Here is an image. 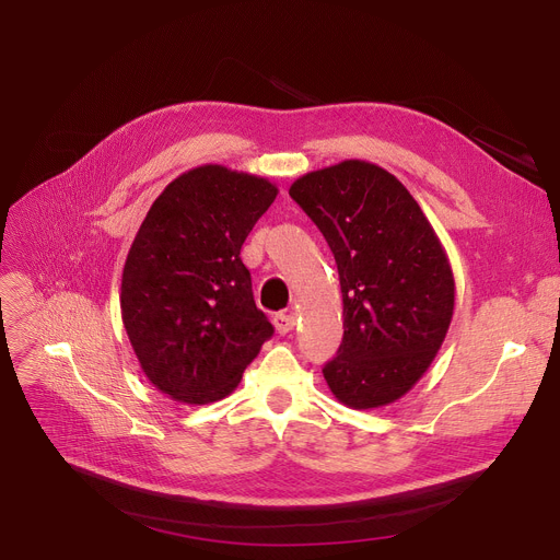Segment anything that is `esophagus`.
<instances>
[{"label": "esophagus", "instance_id": "1", "mask_svg": "<svg viewBox=\"0 0 560 560\" xmlns=\"http://www.w3.org/2000/svg\"><path fill=\"white\" fill-rule=\"evenodd\" d=\"M275 329H277L281 336L290 334L292 329H295V315H290V313H277V315H275Z\"/></svg>", "mask_w": 560, "mask_h": 560}]
</instances>
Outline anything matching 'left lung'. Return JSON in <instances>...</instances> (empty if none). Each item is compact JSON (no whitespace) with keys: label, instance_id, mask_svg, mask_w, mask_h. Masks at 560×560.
Listing matches in <instances>:
<instances>
[{"label":"left lung","instance_id":"1","mask_svg":"<svg viewBox=\"0 0 560 560\" xmlns=\"http://www.w3.org/2000/svg\"><path fill=\"white\" fill-rule=\"evenodd\" d=\"M290 197L327 238L340 275L345 334L322 374L349 408L388 406L447 336L456 290L447 252L413 195L374 163L308 172Z\"/></svg>","mask_w":560,"mask_h":560}]
</instances>
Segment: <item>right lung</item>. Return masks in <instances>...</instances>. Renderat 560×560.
Masks as SVG:
<instances>
[{"mask_svg": "<svg viewBox=\"0 0 560 560\" xmlns=\"http://www.w3.org/2000/svg\"><path fill=\"white\" fill-rule=\"evenodd\" d=\"M277 192L262 176L209 163L176 176L147 211L120 308L144 376L170 399H224L275 334L241 247Z\"/></svg>", "mask_w": 560, "mask_h": 560, "instance_id": "add662e5", "label": "right lung"}]
</instances>
